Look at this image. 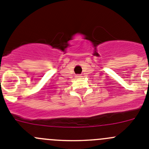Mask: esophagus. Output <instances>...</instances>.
Wrapping results in <instances>:
<instances>
[{
	"mask_svg": "<svg viewBox=\"0 0 149 149\" xmlns=\"http://www.w3.org/2000/svg\"><path fill=\"white\" fill-rule=\"evenodd\" d=\"M81 76H80V75H77V76H76V78H81Z\"/></svg>",
	"mask_w": 149,
	"mask_h": 149,
	"instance_id": "34e87169",
	"label": "esophagus"
}]
</instances>
